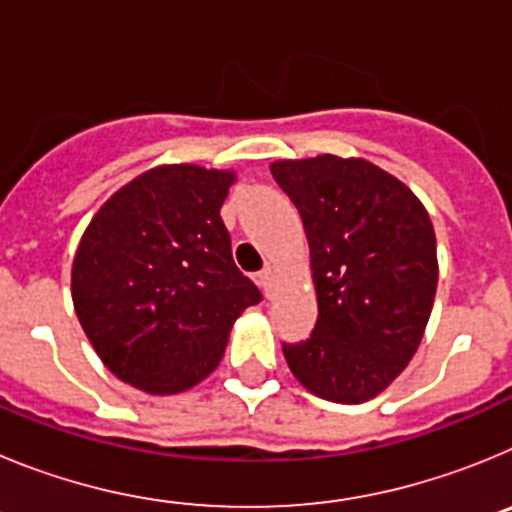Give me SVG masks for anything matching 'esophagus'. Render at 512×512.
I'll list each match as a JSON object with an SVG mask.
<instances>
[{"label": "esophagus", "instance_id": "obj_1", "mask_svg": "<svg viewBox=\"0 0 512 512\" xmlns=\"http://www.w3.org/2000/svg\"><path fill=\"white\" fill-rule=\"evenodd\" d=\"M259 284L266 295H271V287H274V269H271V266H266V269L259 271Z\"/></svg>", "mask_w": 512, "mask_h": 512}]
</instances>
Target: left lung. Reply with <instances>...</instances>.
I'll use <instances>...</instances> for the list:
<instances>
[{"label":"left lung","instance_id":"left-lung-1","mask_svg":"<svg viewBox=\"0 0 512 512\" xmlns=\"http://www.w3.org/2000/svg\"><path fill=\"white\" fill-rule=\"evenodd\" d=\"M310 243L318 320L310 338L282 343L312 395L372 400L413 359L438 284L436 235L420 200L361 158L271 164Z\"/></svg>","mask_w":512,"mask_h":512}]
</instances>
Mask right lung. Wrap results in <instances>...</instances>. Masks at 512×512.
Returning <instances> with one entry per match:
<instances>
[{
	"label": "right lung",
	"mask_w": 512,
	"mask_h": 512,
	"mask_svg": "<svg viewBox=\"0 0 512 512\" xmlns=\"http://www.w3.org/2000/svg\"><path fill=\"white\" fill-rule=\"evenodd\" d=\"M230 171H146L92 217L71 269L79 323L115 377L151 395L194 387L220 364L259 287L230 253L220 207Z\"/></svg>",
	"instance_id": "1"
}]
</instances>
